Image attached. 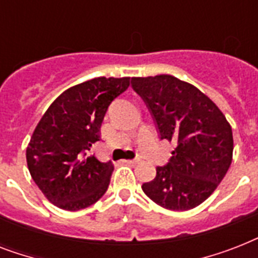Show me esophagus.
Masks as SVG:
<instances>
[{"label":"esophagus","instance_id":"34e87169","mask_svg":"<svg viewBox=\"0 0 258 258\" xmlns=\"http://www.w3.org/2000/svg\"><path fill=\"white\" fill-rule=\"evenodd\" d=\"M139 162V159H130V161H125V163L130 166H135Z\"/></svg>","mask_w":258,"mask_h":258}]
</instances>
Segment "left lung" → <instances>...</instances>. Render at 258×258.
<instances>
[{
	"label": "left lung",
	"mask_w": 258,
	"mask_h": 258,
	"mask_svg": "<svg viewBox=\"0 0 258 258\" xmlns=\"http://www.w3.org/2000/svg\"><path fill=\"white\" fill-rule=\"evenodd\" d=\"M149 107L161 139L175 141L170 162L142 184L150 200L169 210L197 208L224 179L233 159L232 127L204 92L171 75L131 79Z\"/></svg>",
	"instance_id": "left-lung-1"
}]
</instances>
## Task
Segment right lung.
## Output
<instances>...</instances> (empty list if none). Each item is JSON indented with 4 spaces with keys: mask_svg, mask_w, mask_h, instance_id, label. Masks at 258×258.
Wrapping results in <instances>:
<instances>
[{
    "mask_svg": "<svg viewBox=\"0 0 258 258\" xmlns=\"http://www.w3.org/2000/svg\"><path fill=\"white\" fill-rule=\"evenodd\" d=\"M130 86V78H96L74 86L49 105L26 147V163L46 200L76 212L103 197L112 162L86 157L100 141V127L111 101Z\"/></svg>",
    "mask_w": 258,
    "mask_h": 258,
    "instance_id": "obj_1",
    "label": "right lung"
}]
</instances>
